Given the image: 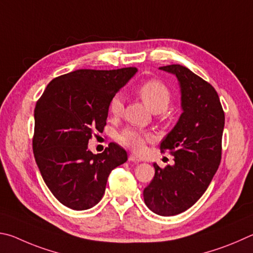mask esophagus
Masks as SVG:
<instances>
[{"mask_svg":"<svg viewBox=\"0 0 253 253\" xmlns=\"http://www.w3.org/2000/svg\"><path fill=\"white\" fill-rule=\"evenodd\" d=\"M129 161H131V162H135V163H138V162H140L141 160L140 159L138 158V157H135L134 154H130L129 156Z\"/></svg>","mask_w":253,"mask_h":253,"instance_id":"1","label":"esophagus"}]
</instances>
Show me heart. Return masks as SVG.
I'll return each mask as SVG.
<instances>
[{"label":"heart","instance_id":"1","mask_svg":"<svg viewBox=\"0 0 253 253\" xmlns=\"http://www.w3.org/2000/svg\"><path fill=\"white\" fill-rule=\"evenodd\" d=\"M136 94L140 96L145 105L154 113H161L169 108L172 100L170 88L158 80H150L136 88ZM124 100L121 93L114 94L109 102V111L113 117H119L123 112ZM153 136L142 130L126 126L117 136L118 142L123 147L131 149L136 153L144 151L145 144L152 141Z\"/></svg>","mask_w":253,"mask_h":253}]
</instances>
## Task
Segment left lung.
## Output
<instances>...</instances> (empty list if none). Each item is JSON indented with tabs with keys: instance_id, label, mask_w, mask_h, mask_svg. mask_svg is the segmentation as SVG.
Returning a JSON list of instances; mask_svg holds the SVG:
<instances>
[{
	"instance_id": "1",
	"label": "left lung",
	"mask_w": 253,
	"mask_h": 253,
	"mask_svg": "<svg viewBox=\"0 0 253 253\" xmlns=\"http://www.w3.org/2000/svg\"><path fill=\"white\" fill-rule=\"evenodd\" d=\"M160 70L178 79L183 112L160 144L174 165L162 169L154 163L143 198L154 213L169 216L191 208L209 187L221 161L224 112L214 87L188 68L171 64Z\"/></svg>"
}]
</instances>
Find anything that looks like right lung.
<instances>
[{
	"label": "right lung",
	"instance_id": "obj_1",
	"mask_svg": "<svg viewBox=\"0 0 253 253\" xmlns=\"http://www.w3.org/2000/svg\"><path fill=\"white\" fill-rule=\"evenodd\" d=\"M136 68L83 69L47 84L34 109V158L44 182L62 205L86 210L99 203L114 168L126 151L110 143L102 153L87 149L94 131L106 126L109 102Z\"/></svg>",
	"mask_w": 253,
	"mask_h": 253
}]
</instances>
